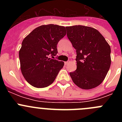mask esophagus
Instances as JSON below:
<instances>
[{
    "label": "esophagus",
    "mask_w": 122,
    "mask_h": 122,
    "mask_svg": "<svg viewBox=\"0 0 122 122\" xmlns=\"http://www.w3.org/2000/svg\"><path fill=\"white\" fill-rule=\"evenodd\" d=\"M70 61H66V62H65V64H66V65H67V64H69V63H70Z\"/></svg>",
    "instance_id": "obj_1"
}]
</instances>
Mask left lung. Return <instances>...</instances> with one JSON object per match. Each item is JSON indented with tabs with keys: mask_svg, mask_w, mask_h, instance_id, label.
<instances>
[{
	"mask_svg": "<svg viewBox=\"0 0 122 122\" xmlns=\"http://www.w3.org/2000/svg\"><path fill=\"white\" fill-rule=\"evenodd\" d=\"M66 29L67 37L77 53V70L70 72V76L80 88H95L104 80L110 68V45L93 28L75 25L67 26Z\"/></svg>",
	"mask_w": 122,
	"mask_h": 122,
	"instance_id": "obj_1",
	"label": "left lung"
}]
</instances>
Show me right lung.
<instances>
[{
	"mask_svg": "<svg viewBox=\"0 0 122 122\" xmlns=\"http://www.w3.org/2000/svg\"><path fill=\"white\" fill-rule=\"evenodd\" d=\"M66 35V28L57 25H41L24 38L19 52L20 69L31 86L44 88L52 84L64 62L54 58L57 44Z\"/></svg>",
	"mask_w": 122,
	"mask_h": 122,
	"instance_id": "1",
	"label": "right lung"
}]
</instances>
